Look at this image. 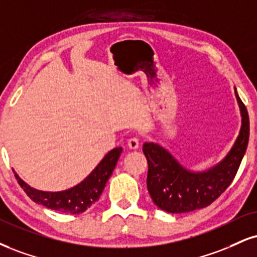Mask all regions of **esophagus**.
I'll use <instances>...</instances> for the list:
<instances>
[{"label": "esophagus", "instance_id": "1", "mask_svg": "<svg viewBox=\"0 0 257 257\" xmlns=\"http://www.w3.org/2000/svg\"><path fill=\"white\" fill-rule=\"evenodd\" d=\"M139 146H140V141H139L138 138H132L128 140V147L131 150H138Z\"/></svg>", "mask_w": 257, "mask_h": 257}]
</instances>
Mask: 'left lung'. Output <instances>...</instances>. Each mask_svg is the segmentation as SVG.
<instances>
[{"label": "left lung", "mask_w": 257, "mask_h": 257, "mask_svg": "<svg viewBox=\"0 0 257 257\" xmlns=\"http://www.w3.org/2000/svg\"><path fill=\"white\" fill-rule=\"evenodd\" d=\"M242 126L233 147L218 165L205 172H191L159 145L146 142L142 151L148 163L147 189L153 202L169 213H187L214 202L232 183L249 141V115L234 91Z\"/></svg>", "instance_id": "8db88e82"}]
</instances>
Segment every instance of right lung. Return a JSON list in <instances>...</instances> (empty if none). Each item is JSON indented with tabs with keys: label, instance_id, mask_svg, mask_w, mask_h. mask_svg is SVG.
Masks as SVG:
<instances>
[{
	"label": "right lung",
	"instance_id": "add662e5",
	"mask_svg": "<svg viewBox=\"0 0 257 257\" xmlns=\"http://www.w3.org/2000/svg\"><path fill=\"white\" fill-rule=\"evenodd\" d=\"M120 153H122V147L113 148L81 183L64 191H57V193L40 191L33 189L29 184L25 183L17 174H15V178L27 194V196L36 203L48 207L54 211L79 214V213L85 212L95 201L99 200L107 179L112 175Z\"/></svg>",
	"mask_w": 257,
	"mask_h": 257
}]
</instances>
